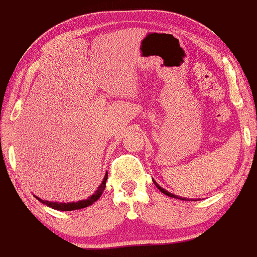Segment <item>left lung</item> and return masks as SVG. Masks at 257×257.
Segmentation results:
<instances>
[{"label": "left lung", "instance_id": "1", "mask_svg": "<svg viewBox=\"0 0 257 257\" xmlns=\"http://www.w3.org/2000/svg\"><path fill=\"white\" fill-rule=\"evenodd\" d=\"M154 183H155V186H157V187H158V188H159V190H161V191H162V192H163V194H164V195H167V196L175 197V199H181V200H186V199H183V197H178V196H176V195L171 194V192L166 191V190H164V188H162V187H161V186H159V185H158V183H157V182H155V181H154Z\"/></svg>", "mask_w": 257, "mask_h": 257}]
</instances>
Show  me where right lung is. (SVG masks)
<instances>
[{
    "mask_svg": "<svg viewBox=\"0 0 257 257\" xmlns=\"http://www.w3.org/2000/svg\"><path fill=\"white\" fill-rule=\"evenodd\" d=\"M107 177H108V173H105L104 176V180H103V182L100 183V186L98 187V190H96L95 192H94L93 195H91L90 197H88L86 200H81V201H77V202H67V204H62V202H51V201H44V200L39 199V197H37L39 201L42 202V204H46L47 206H49V208H53L56 209V210H62V211H70V210H77V209H82V208H86V206L91 205L93 202H95L96 200L99 199L100 195L103 194V191H104L105 188V181H107Z\"/></svg>",
    "mask_w": 257,
    "mask_h": 257,
    "instance_id": "add662e5",
    "label": "right lung"
}]
</instances>
